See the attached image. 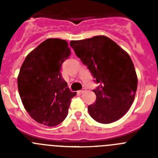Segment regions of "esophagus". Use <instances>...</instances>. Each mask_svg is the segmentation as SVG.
Returning a JSON list of instances; mask_svg holds the SVG:
<instances>
[{"mask_svg": "<svg viewBox=\"0 0 158 158\" xmlns=\"http://www.w3.org/2000/svg\"><path fill=\"white\" fill-rule=\"evenodd\" d=\"M85 92H86V88H83V89H81V90H80V91H78V93H80V94H81V93H84Z\"/></svg>", "mask_w": 158, "mask_h": 158, "instance_id": "esophagus-1", "label": "esophagus"}]
</instances>
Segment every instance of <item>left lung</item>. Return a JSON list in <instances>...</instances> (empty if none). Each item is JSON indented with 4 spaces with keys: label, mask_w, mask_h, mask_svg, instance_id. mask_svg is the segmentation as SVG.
I'll use <instances>...</instances> for the list:
<instances>
[{
    "label": "left lung",
    "mask_w": 158,
    "mask_h": 158,
    "mask_svg": "<svg viewBox=\"0 0 158 158\" xmlns=\"http://www.w3.org/2000/svg\"><path fill=\"white\" fill-rule=\"evenodd\" d=\"M70 47L99 85L93 90L96 100L88 107L89 115L104 124L119 119L131 107L138 86L129 54L104 35L71 41Z\"/></svg>",
    "instance_id": "obj_1"
}]
</instances>
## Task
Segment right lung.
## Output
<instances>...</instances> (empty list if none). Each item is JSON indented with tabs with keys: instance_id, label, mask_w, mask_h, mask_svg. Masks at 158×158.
Wrapping results in <instances>:
<instances>
[{
	"instance_id": "add662e5",
	"label": "right lung",
	"mask_w": 158,
	"mask_h": 158,
	"mask_svg": "<svg viewBox=\"0 0 158 158\" xmlns=\"http://www.w3.org/2000/svg\"><path fill=\"white\" fill-rule=\"evenodd\" d=\"M69 55L65 40L47 39L28 54L19 70L18 90L24 108L46 126H57L66 118L71 99L77 94L69 90L61 73Z\"/></svg>"
}]
</instances>
